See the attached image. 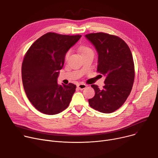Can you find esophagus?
<instances>
[{
	"instance_id": "1",
	"label": "esophagus",
	"mask_w": 158,
	"mask_h": 158,
	"mask_svg": "<svg viewBox=\"0 0 158 158\" xmlns=\"http://www.w3.org/2000/svg\"><path fill=\"white\" fill-rule=\"evenodd\" d=\"M77 87H78V88L79 89L83 90V89H85L86 88L87 85H86L85 84H78V85H77Z\"/></svg>"
}]
</instances>
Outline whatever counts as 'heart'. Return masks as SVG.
<instances>
[{"label":"heart","mask_w":158,"mask_h":158,"mask_svg":"<svg viewBox=\"0 0 158 158\" xmlns=\"http://www.w3.org/2000/svg\"><path fill=\"white\" fill-rule=\"evenodd\" d=\"M79 51H80V53H81L82 56H87V55H94V54L93 49L91 47H89L88 46H85V45H84V46H81L79 48ZM70 53H71V51H67L66 52V53L65 54V56H64L65 61H67V59L69 58Z\"/></svg>","instance_id":"1"}]
</instances>
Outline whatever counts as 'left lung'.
<instances>
[{
  "label": "left lung",
  "instance_id": "obj_1",
  "mask_svg": "<svg viewBox=\"0 0 158 158\" xmlns=\"http://www.w3.org/2000/svg\"><path fill=\"white\" fill-rule=\"evenodd\" d=\"M85 36L98 53L97 72L106 77L102 89L91 85L95 95L89 104L100 112L111 113L122 106L131 92L135 77L132 52L118 36L100 32Z\"/></svg>",
  "mask_w": 158,
  "mask_h": 158
}]
</instances>
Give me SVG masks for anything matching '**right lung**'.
I'll return each mask as SVG.
<instances>
[{"label": "right lung", "instance_id": "add662e5", "mask_svg": "<svg viewBox=\"0 0 158 158\" xmlns=\"http://www.w3.org/2000/svg\"><path fill=\"white\" fill-rule=\"evenodd\" d=\"M81 36L49 32L26 52L22 64V84L29 102L44 114H56L69 106L77 86L58 85L57 78L66 52Z\"/></svg>", "mask_w": 158, "mask_h": 158}]
</instances>
